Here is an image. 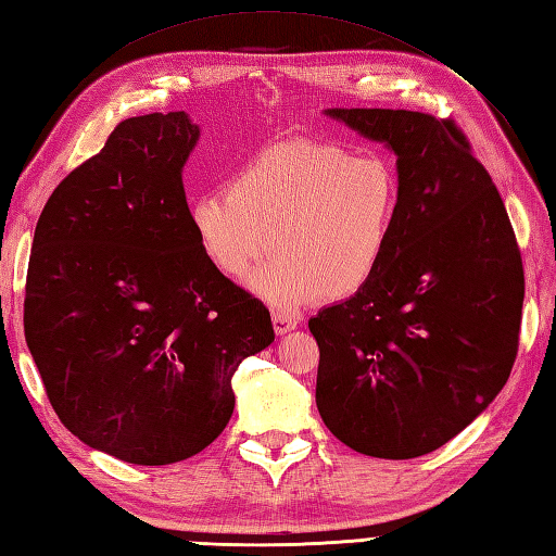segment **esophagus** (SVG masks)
Returning a JSON list of instances; mask_svg holds the SVG:
<instances>
[{
	"instance_id": "obj_1",
	"label": "esophagus",
	"mask_w": 556,
	"mask_h": 556,
	"mask_svg": "<svg viewBox=\"0 0 556 556\" xmlns=\"http://www.w3.org/2000/svg\"><path fill=\"white\" fill-rule=\"evenodd\" d=\"M271 325H275L277 334H287V332H291V329H296L299 320H296V317H291L289 313L275 311V313H271Z\"/></svg>"
}]
</instances>
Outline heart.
I'll list each match as a JSON object with an SVG mask.
<instances>
[{
	"label": "heart",
	"instance_id": "heart-1",
	"mask_svg": "<svg viewBox=\"0 0 556 556\" xmlns=\"http://www.w3.org/2000/svg\"><path fill=\"white\" fill-rule=\"evenodd\" d=\"M399 205L389 160L325 140H287L243 162L227 193L193 198L188 224L198 251L229 279L277 253L251 287L291 311L368 287L392 245Z\"/></svg>",
	"mask_w": 556,
	"mask_h": 556
}]
</instances>
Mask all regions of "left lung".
<instances>
[{
	"instance_id": "obj_1",
	"label": "left lung",
	"mask_w": 556,
	"mask_h": 556,
	"mask_svg": "<svg viewBox=\"0 0 556 556\" xmlns=\"http://www.w3.org/2000/svg\"><path fill=\"white\" fill-rule=\"evenodd\" d=\"M327 114L394 150L401 205L370 285L311 317L317 410L365 456L416 458L473 422L509 380L526 291L521 251L497 186L452 119Z\"/></svg>"
}]
</instances>
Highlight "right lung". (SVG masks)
I'll return each instance as SVG.
<instances>
[{"label": "right lung", "mask_w": 556, "mask_h": 556, "mask_svg": "<svg viewBox=\"0 0 556 556\" xmlns=\"http://www.w3.org/2000/svg\"><path fill=\"white\" fill-rule=\"evenodd\" d=\"M186 112L131 116L47 200L23 332L47 399L80 442L138 466L203 452L231 377L275 341L269 311L198 251L181 169Z\"/></svg>", "instance_id": "obj_1"}]
</instances>
